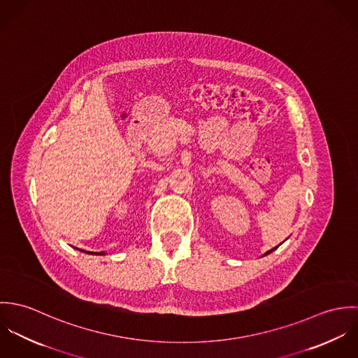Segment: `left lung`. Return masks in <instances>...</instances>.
Listing matches in <instances>:
<instances>
[{
    "label": "left lung",
    "mask_w": 358,
    "mask_h": 358,
    "mask_svg": "<svg viewBox=\"0 0 358 358\" xmlns=\"http://www.w3.org/2000/svg\"><path fill=\"white\" fill-rule=\"evenodd\" d=\"M274 250H277V247H275V248H273V250H270V251H267V252H266V254H264V255H268V254H270V252H273V251H274Z\"/></svg>",
    "instance_id": "8db88e82"
}]
</instances>
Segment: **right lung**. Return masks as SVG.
Returning <instances> with one entry per match:
<instances>
[{"instance_id":"obj_1","label":"right lung","mask_w":358,"mask_h":358,"mask_svg":"<svg viewBox=\"0 0 358 358\" xmlns=\"http://www.w3.org/2000/svg\"><path fill=\"white\" fill-rule=\"evenodd\" d=\"M98 255H99V254H98Z\"/></svg>"}]
</instances>
